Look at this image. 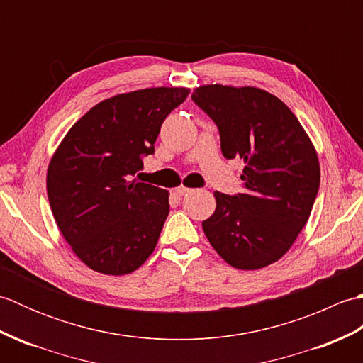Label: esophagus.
<instances>
[{
  "label": "esophagus",
  "mask_w": 363,
  "mask_h": 363,
  "mask_svg": "<svg viewBox=\"0 0 363 363\" xmlns=\"http://www.w3.org/2000/svg\"><path fill=\"white\" fill-rule=\"evenodd\" d=\"M174 191H176V195H177V196H186V195H189V194H190L191 189H189V187H184V186H179V187H176V189H174Z\"/></svg>",
  "instance_id": "obj_1"
}]
</instances>
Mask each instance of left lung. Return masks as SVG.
Returning <instances> with one entry per match:
<instances>
[{
  "mask_svg": "<svg viewBox=\"0 0 363 363\" xmlns=\"http://www.w3.org/2000/svg\"><path fill=\"white\" fill-rule=\"evenodd\" d=\"M191 99L218 126L223 156L245 162V194H213L217 207L203 221L207 240L237 269L274 264L311 217L317 150L295 113L265 90L207 84Z\"/></svg>",
  "mask_w": 363,
  "mask_h": 363,
  "instance_id": "left-lung-1",
  "label": "left lung"
}]
</instances>
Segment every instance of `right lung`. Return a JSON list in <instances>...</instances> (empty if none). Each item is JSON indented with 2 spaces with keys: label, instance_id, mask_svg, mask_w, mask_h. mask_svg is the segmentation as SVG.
Returning <instances> with one entry per match:
<instances>
[{
  "label": "right lung",
  "instance_id": "add662e5",
  "mask_svg": "<svg viewBox=\"0 0 363 363\" xmlns=\"http://www.w3.org/2000/svg\"><path fill=\"white\" fill-rule=\"evenodd\" d=\"M189 94L151 87L107 98L74 123L52 154L46 190L54 220L94 272L133 273L156 248L169 194L130 177L154 152L167 115Z\"/></svg>",
  "mask_w": 363,
  "mask_h": 363
}]
</instances>
